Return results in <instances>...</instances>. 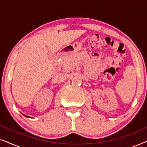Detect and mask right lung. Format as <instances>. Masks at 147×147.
Returning a JSON list of instances; mask_svg holds the SVG:
<instances>
[{
  "label": "right lung",
  "instance_id": "1",
  "mask_svg": "<svg viewBox=\"0 0 147 147\" xmlns=\"http://www.w3.org/2000/svg\"><path fill=\"white\" fill-rule=\"evenodd\" d=\"M26 117H28V118H29V116H26Z\"/></svg>",
  "mask_w": 147,
  "mask_h": 147
}]
</instances>
